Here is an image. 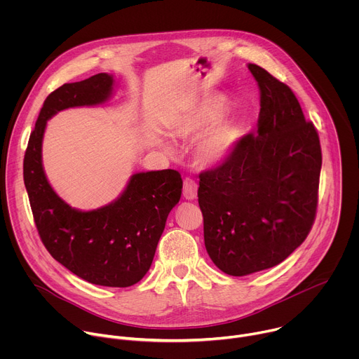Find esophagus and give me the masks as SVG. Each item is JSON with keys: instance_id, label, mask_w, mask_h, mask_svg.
Segmentation results:
<instances>
[{"instance_id": "esophagus-1", "label": "esophagus", "mask_w": 359, "mask_h": 359, "mask_svg": "<svg viewBox=\"0 0 359 359\" xmlns=\"http://www.w3.org/2000/svg\"><path fill=\"white\" fill-rule=\"evenodd\" d=\"M183 196L187 200H193L197 196V183L193 177H186L183 180Z\"/></svg>"}]
</instances>
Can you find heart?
Instances as JSON below:
<instances>
[{
  "instance_id": "b5f03b06",
  "label": "heart",
  "mask_w": 359,
  "mask_h": 359,
  "mask_svg": "<svg viewBox=\"0 0 359 359\" xmlns=\"http://www.w3.org/2000/svg\"><path fill=\"white\" fill-rule=\"evenodd\" d=\"M224 100L216 99L204 105L193 115L184 118L176 125V133L180 137L191 136L216 122L224 111ZM240 139V128L236 122H224L212 129L203 137L197 147V156L203 163H216L224 159ZM168 146V144H166ZM169 149V146H168Z\"/></svg>"
}]
</instances>
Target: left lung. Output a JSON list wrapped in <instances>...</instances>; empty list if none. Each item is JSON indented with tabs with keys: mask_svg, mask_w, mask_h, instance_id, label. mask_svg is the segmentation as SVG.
<instances>
[{
	"mask_svg": "<svg viewBox=\"0 0 359 359\" xmlns=\"http://www.w3.org/2000/svg\"><path fill=\"white\" fill-rule=\"evenodd\" d=\"M257 135L243 136L224 162L198 177L204 245L226 274L271 269L302 244L317 215L323 165L313 122L284 82L259 65Z\"/></svg>",
	"mask_w": 359,
	"mask_h": 359,
	"instance_id": "left-lung-1",
	"label": "left lung"
}]
</instances>
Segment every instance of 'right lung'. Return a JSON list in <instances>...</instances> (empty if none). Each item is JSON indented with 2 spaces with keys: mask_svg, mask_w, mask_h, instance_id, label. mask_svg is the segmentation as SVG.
Masks as SVG:
<instances>
[{
  "mask_svg": "<svg viewBox=\"0 0 359 359\" xmlns=\"http://www.w3.org/2000/svg\"><path fill=\"white\" fill-rule=\"evenodd\" d=\"M114 78L97 74L50 92L31 132L24 156V183L34 222L45 248L82 280L105 287H130L149 271L166 219L182 196L177 170L136 173L125 191L107 206L72 209L50 187L42 168L46 121L74 107L104 104Z\"/></svg>",
  "mask_w": 359,
  "mask_h": 359,
  "instance_id": "add662e5",
  "label": "right lung"
}]
</instances>
